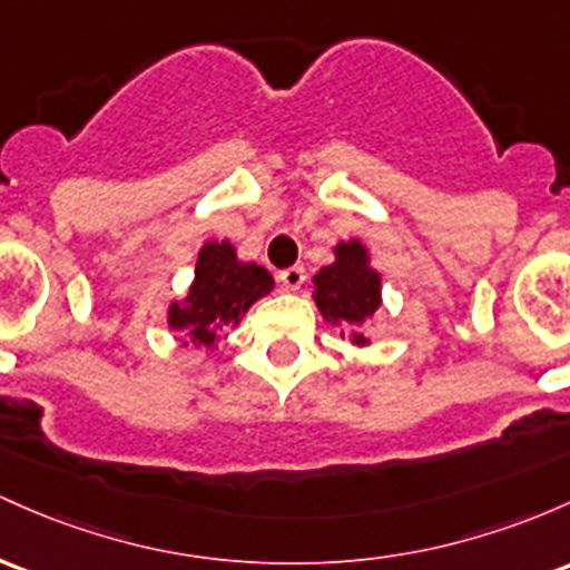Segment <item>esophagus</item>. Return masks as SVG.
Returning a JSON list of instances; mask_svg holds the SVG:
<instances>
[{
    "mask_svg": "<svg viewBox=\"0 0 570 570\" xmlns=\"http://www.w3.org/2000/svg\"><path fill=\"white\" fill-rule=\"evenodd\" d=\"M278 281H281V286H284V289L297 292L299 286L305 284V267H299V265L286 267V271L278 273Z\"/></svg>",
    "mask_w": 570,
    "mask_h": 570,
    "instance_id": "34e87169",
    "label": "esophagus"
}]
</instances>
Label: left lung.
<instances>
[{"mask_svg": "<svg viewBox=\"0 0 570 570\" xmlns=\"http://www.w3.org/2000/svg\"><path fill=\"white\" fill-rule=\"evenodd\" d=\"M335 259L314 275V303L324 322L346 327L356 348L371 346L365 324L376 322L381 308V273L360 237L333 246ZM343 335V333H341Z\"/></svg>", "mask_w": 570, "mask_h": 570, "instance_id": "left-lung-1", "label": "left lung"}]
</instances>
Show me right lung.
I'll use <instances>...</instances> for the list:
<instances>
[{"label":"right lung","instance_id":"obj_1","mask_svg":"<svg viewBox=\"0 0 570 570\" xmlns=\"http://www.w3.org/2000/svg\"><path fill=\"white\" fill-rule=\"evenodd\" d=\"M273 275L256 262L237 259L229 240H205L194 265V278L180 299L167 305V327L191 346L214 354L224 333L237 327L256 299L273 292Z\"/></svg>","mask_w":570,"mask_h":570}]
</instances>
